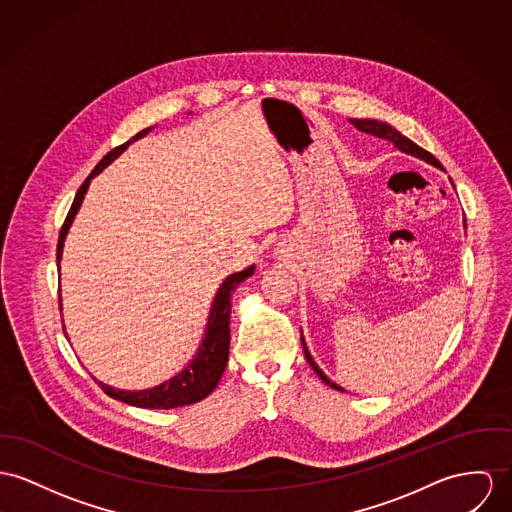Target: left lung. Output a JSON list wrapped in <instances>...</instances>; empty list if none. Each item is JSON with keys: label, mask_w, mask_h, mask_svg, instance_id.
<instances>
[{"label": "left lung", "mask_w": 512, "mask_h": 512, "mask_svg": "<svg viewBox=\"0 0 512 512\" xmlns=\"http://www.w3.org/2000/svg\"><path fill=\"white\" fill-rule=\"evenodd\" d=\"M351 124H353L354 128H358L360 132H366V134H372V136H378V138H382V140H390V142H394L395 148L397 150H401V152H405V154H409V156H415V158L425 159L427 163H431L434 167H440L442 169V165H440V161L434 158L431 152H427V150H423L421 146H417L415 142H411L407 136H403L401 132H397L394 126H390V124H386V122H380V120H372V118H351ZM302 347H304V354H306V360L310 362V366L314 368L315 374L327 384V386H331L333 390H341L343 392V388H339L337 384H333L321 370H319V366L315 364L314 358H312V354L308 351V347H306V343H304V337H302Z\"/></svg>", "instance_id": "8db88e82"}]
</instances>
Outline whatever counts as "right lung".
<instances>
[{
    "label": "right lung",
    "instance_id": "1",
    "mask_svg": "<svg viewBox=\"0 0 512 512\" xmlns=\"http://www.w3.org/2000/svg\"><path fill=\"white\" fill-rule=\"evenodd\" d=\"M152 128H144L142 132H138L134 138H130L128 142H124L122 146H117L115 150H111L105 158L101 159L95 169L89 173V177L83 181V185L79 187L76 198L72 202V208L62 224L60 237H58V247H56V263L60 269V259H62V249H64V239L68 236V230L78 214L79 206L83 202V197L87 193V187L91 183V179L95 175H99L111 161L115 159L138 138L146 136ZM255 267H247L245 271H239L234 275L228 276L212 302L210 315H208V323L204 329V339L198 347L195 358L171 380L159 384L156 388L150 390H140V392H126V390H115L103 382H97L101 386V390L109 397L124 401L128 405L134 407H144V409H173V407H181V405H191L197 403L200 399H204L206 395L212 394V390L218 386L226 364H228V354H230V314H232V292L237 286L253 275ZM60 298V296H58ZM60 310H62V300H60Z\"/></svg>",
    "mask_w": 512,
    "mask_h": 512
}]
</instances>
